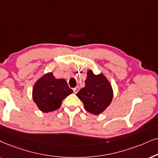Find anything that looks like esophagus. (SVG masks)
Segmentation results:
<instances>
[{"mask_svg":"<svg viewBox=\"0 0 158 158\" xmlns=\"http://www.w3.org/2000/svg\"><path fill=\"white\" fill-rule=\"evenodd\" d=\"M73 92H74V93H77V92H79V87H76L75 88H73Z\"/></svg>","mask_w":158,"mask_h":158,"instance_id":"esophagus-1","label":"esophagus"}]
</instances>
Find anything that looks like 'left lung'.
Masks as SVG:
<instances>
[{
    "mask_svg": "<svg viewBox=\"0 0 158 158\" xmlns=\"http://www.w3.org/2000/svg\"><path fill=\"white\" fill-rule=\"evenodd\" d=\"M77 96L82 101L86 110L99 115L110 106L113 92L110 82L103 74L95 75L89 70L87 71L85 87L78 92Z\"/></svg>",
    "mask_w": 158,
    "mask_h": 158,
    "instance_id": "left-lung-1",
    "label": "left lung"
}]
</instances>
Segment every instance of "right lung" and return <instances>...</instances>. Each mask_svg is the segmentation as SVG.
<instances>
[{"label":"right lung","mask_w":158,"mask_h":158,"mask_svg":"<svg viewBox=\"0 0 158 158\" xmlns=\"http://www.w3.org/2000/svg\"><path fill=\"white\" fill-rule=\"evenodd\" d=\"M72 92L64 79H56L50 72L44 74L35 84L32 98L42 112L48 113L59 108L64 99Z\"/></svg>","instance_id":"1"}]
</instances>
